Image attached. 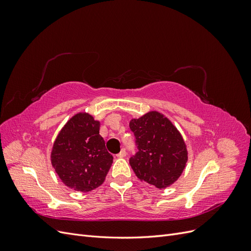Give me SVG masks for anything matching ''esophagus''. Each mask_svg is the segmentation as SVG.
Here are the masks:
<instances>
[{"label":"esophagus","instance_id":"1","mask_svg":"<svg viewBox=\"0 0 251 251\" xmlns=\"http://www.w3.org/2000/svg\"><path fill=\"white\" fill-rule=\"evenodd\" d=\"M126 156V150H124V149L121 150V151H120V153L117 155V157H118V158H125Z\"/></svg>","mask_w":251,"mask_h":251}]
</instances>
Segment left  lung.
I'll list each match as a JSON object with an SVG mask.
<instances>
[{"label": "left lung", "instance_id": "left-lung-1", "mask_svg": "<svg viewBox=\"0 0 251 251\" xmlns=\"http://www.w3.org/2000/svg\"><path fill=\"white\" fill-rule=\"evenodd\" d=\"M130 128L139 150L130 159L136 176L155 188H166L174 184L188 160L186 143L178 128L157 111L132 118Z\"/></svg>", "mask_w": 251, "mask_h": 251}]
</instances>
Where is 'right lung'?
I'll use <instances>...</instances> for the list:
<instances>
[{"label": "right lung", "instance_id": "right-lung-1", "mask_svg": "<svg viewBox=\"0 0 251 251\" xmlns=\"http://www.w3.org/2000/svg\"><path fill=\"white\" fill-rule=\"evenodd\" d=\"M100 127L91 114L79 112L67 121L53 143L51 164L73 191L91 192L100 186L113 163Z\"/></svg>", "mask_w": 251, "mask_h": 251}]
</instances>
